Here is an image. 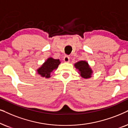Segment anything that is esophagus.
<instances>
[{"mask_svg": "<svg viewBox=\"0 0 128 128\" xmlns=\"http://www.w3.org/2000/svg\"><path fill=\"white\" fill-rule=\"evenodd\" d=\"M64 61L65 62H69L70 61V58L68 57V56H66L65 57H64Z\"/></svg>", "mask_w": 128, "mask_h": 128, "instance_id": "esophagus-1", "label": "esophagus"}]
</instances>
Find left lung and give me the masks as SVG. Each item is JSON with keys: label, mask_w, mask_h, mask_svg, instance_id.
Returning <instances> with one entry per match:
<instances>
[{"label": "left lung", "mask_w": 128, "mask_h": 128, "mask_svg": "<svg viewBox=\"0 0 128 128\" xmlns=\"http://www.w3.org/2000/svg\"><path fill=\"white\" fill-rule=\"evenodd\" d=\"M74 67L78 70V73L82 78L88 79L92 76L93 71L87 61L81 60L75 63Z\"/></svg>", "instance_id": "obj_1"}]
</instances>
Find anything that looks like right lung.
Masks as SVG:
<instances>
[{
    "mask_svg": "<svg viewBox=\"0 0 128 128\" xmlns=\"http://www.w3.org/2000/svg\"><path fill=\"white\" fill-rule=\"evenodd\" d=\"M60 64H61V61L59 59H54L52 57H49L41 67L37 69V72L42 77L50 78L52 72L57 69Z\"/></svg>",
    "mask_w": 128,
    "mask_h": 128,
    "instance_id": "obj_1",
    "label": "right lung"
}]
</instances>
